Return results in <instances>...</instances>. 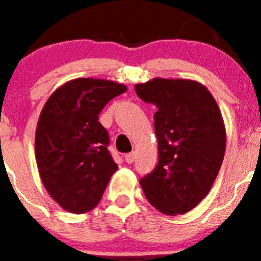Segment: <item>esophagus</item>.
<instances>
[{
  "label": "esophagus",
  "mask_w": 261,
  "mask_h": 261,
  "mask_svg": "<svg viewBox=\"0 0 261 261\" xmlns=\"http://www.w3.org/2000/svg\"><path fill=\"white\" fill-rule=\"evenodd\" d=\"M124 158H125V162L128 163V165H130V163L135 162L136 154L135 153H129V154H126V155L124 156Z\"/></svg>",
  "instance_id": "34e87169"
}]
</instances>
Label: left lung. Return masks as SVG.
I'll use <instances>...</instances> for the list:
<instances>
[{"label":"left lung","mask_w":261,"mask_h":261,"mask_svg":"<svg viewBox=\"0 0 261 261\" xmlns=\"http://www.w3.org/2000/svg\"><path fill=\"white\" fill-rule=\"evenodd\" d=\"M136 93L154 105L158 165L140 180L147 201L167 216L192 211L208 195L226 149L221 110L202 84L183 78H153Z\"/></svg>","instance_id":"obj_1"}]
</instances>
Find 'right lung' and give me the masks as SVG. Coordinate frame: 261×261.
Returning <instances> with one entry per match:
<instances>
[{
  "label": "right lung",
  "instance_id": "right-lung-1",
  "mask_svg": "<svg viewBox=\"0 0 261 261\" xmlns=\"http://www.w3.org/2000/svg\"><path fill=\"white\" fill-rule=\"evenodd\" d=\"M126 86L102 78H75L57 87L41 110L35 156L41 183L64 211H93L117 165L98 115Z\"/></svg>",
  "mask_w": 261,
  "mask_h": 261
}]
</instances>
